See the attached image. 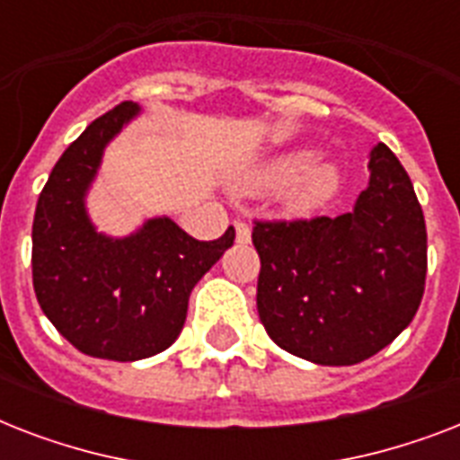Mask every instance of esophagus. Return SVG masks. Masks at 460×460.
Wrapping results in <instances>:
<instances>
[{
    "mask_svg": "<svg viewBox=\"0 0 460 460\" xmlns=\"http://www.w3.org/2000/svg\"><path fill=\"white\" fill-rule=\"evenodd\" d=\"M234 231H236L238 243H248V241H251V226H248L245 222H241V219L234 222Z\"/></svg>",
    "mask_w": 460,
    "mask_h": 460,
    "instance_id": "obj_1",
    "label": "esophagus"
}]
</instances>
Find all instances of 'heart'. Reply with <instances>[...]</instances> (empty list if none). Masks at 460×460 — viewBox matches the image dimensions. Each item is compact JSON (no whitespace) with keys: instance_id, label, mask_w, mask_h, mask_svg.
I'll use <instances>...</instances> for the list:
<instances>
[{"instance_id":"b5f03b06","label":"heart","mask_w":460,"mask_h":460,"mask_svg":"<svg viewBox=\"0 0 460 460\" xmlns=\"http://www.w3.org/2000/svg\"><path fill=\"white\" fill-rule=\"evenodd\" d=\"M339 169L329 159H313L305 150L279 155L267 162L255 176V183L265 188H284L291 183V202L298 209H317L339 190Z\"/></svg>"}]
</instances>
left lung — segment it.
Listing matches in <instances>:
<instances>
[{"instance_id": "1", "label": "left lung", "mask_w": 460, "mask_h": 460, "mask_svg": "<svg viewBox=\"0 0 460 460\" xmlns=\"http://www.w3.org/2000/svg\"><path fill=\"white\" fill-rule=\"evenodd\" d=\"M370 183L350 212L255 222L258 313L279 349L314 365H356L418 313L428 231L396 155L372 147Z\"/></svg>"}]
</instances>
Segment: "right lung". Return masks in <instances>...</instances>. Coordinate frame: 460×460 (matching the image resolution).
I'll return each mask as SVG.
<instances>
[{
  "instance_id": "right-lung-1",
  "label": "right lung",
  "mask_w": 460,
  "mask_h": 460,
  "mask_svg": "<svg viewBox=\"0 0 460 460\" xmlns=\"http://www.w3.org/2000/svg\"><path fill=\"white\" fill-rule=\"evenodd\" d=\"M140 114L121 102L95 119L54 164L32 219V287L57 332L93 358L133 363L179 339L188 298L236 231L195 241L169 217H153L124 238L95 229L85 195L104 147Z\"/></svg>"
}]
</instances>
